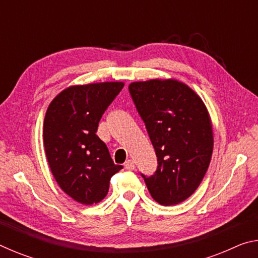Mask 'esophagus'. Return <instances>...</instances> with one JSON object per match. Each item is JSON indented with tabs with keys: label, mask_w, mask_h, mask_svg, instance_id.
<instances>
[{
	"label": "esophagus",
	"mask_w": 258,
	"mask_h": 258,
	"mask_svg": "<svg viewBox=\"0 0 258 258\" xmlns=\"http://www.w3.org/2000/svg\"><path fill=\"white\" fill-rule=\"evenodd\" d=\"M124 167H125L126 169H128V171H132V169H134V168H135L134 161H133V160H131V159L126 160V161H125V164H124Z\"/></svg>",
	"instance_id": "1"
}]
</instances>
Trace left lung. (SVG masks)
I'll return each mask as SVG.
<instances>
[{
    "label": "left lung",
    "instance_id": "8db88e82",
    "mask_svg": "<svg viewBox=\"0 0 258 258\" xmlns=\"http://www.w3.org/2000/svg\"><path fill=\"white\" fill-rule=\"evenodd\" d=\"M128 90L155 148L157 171L145 178L163 206L184 202L197 190L211 163L212 120L199 95L176 80L134 82Z\"/></svg>",
    "mask_w": 258,
    "mask_h": 258
}]
</instances>
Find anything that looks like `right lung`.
<instances>
[{
	"label": "right lung",
	"mask_w": 258,
	"mask_h": 258,
	"mask_svg": "<svg viewBox=\"0 0 258 258\" xmlns=\"http://www.w3.org/2000/svg\"><path fill=\"white\" fill-rule=\"evenodd\" d=\"M124 87L121 82L69 86L52 100L43 125L47 163L63 192L83 205L106 197L115 165L98 137L99 121Z\"/></svg>",
	"instance_id": "right-lung-1"
}]
</instances>
